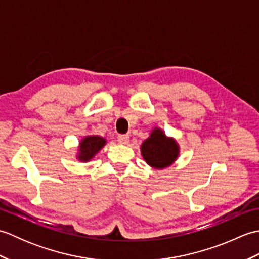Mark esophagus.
<instances>
[{
    "instance_id": "34e87169",
    "label": "esophagus",
    "mask_w": 259,
    "mask_h": 259,
    "mask_svg": "<svg viewBox=\"0 0 259 259\" xmlns=\"http://www.w3.org/2000/svg\"><path fill=\"white\" fill-rule=\"evenodd\" d=\"M118 142L121 145H126L129 142V136L128 135H119Z\"/></svg>"
}]
</instances>
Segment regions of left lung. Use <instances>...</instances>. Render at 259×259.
Instances as JSON below:
<instances>
[{"label": "left lung", "instance_id": "1", "mask_svg": "<svg viewBox=\"0 0 259 259\" xmlns=\"http://www.w3.org/2000/svg\"><path fill=\"white\" fill-rule=\"evenodd\" d=\"M178 146L174 139L167 138L160 129H155L141 146L142 157L151 167L162 169L170 166L178 157Z\"/></svg>", "mask_w": 259, "mask_h": 259}]
</instances>
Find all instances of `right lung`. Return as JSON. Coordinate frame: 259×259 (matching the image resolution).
<instances>
[{"mask_svg":"<svg viewBox=\"0 0 259 259\" xmlns=\"http://www.w3.org/2000/svg\"><path fill=\"white\" fill-rule=\"evenodd\" d=\"M104 144H106V140L99 136L85 137L80 144L79 159L83 161L90 160V159L104 146Z\"/></svg>","mask_w":259,"mask_h":259,"instance_id":"right-lung-1","label":"right lung"}]
</instances>
